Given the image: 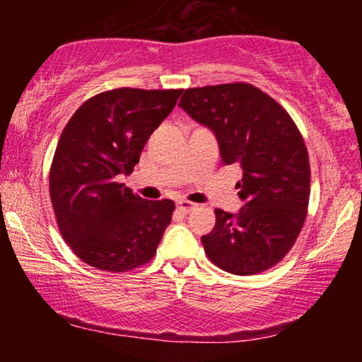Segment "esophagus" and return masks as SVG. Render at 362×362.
I'll list each match as a JSON object with an SVG mask.
<instances>
[{
	"label": "esophagus",
	"mask_w": 362,
	"mask_h": 362,
	"mask_svg": "<svg viewBox=\"0 0 362 362\" xmlns=\"http://www.w3.org/2000/svg\"><path fill=\"white\" fill-rule=\"evenodd\" d=\"M176 206H177V209H180L181 212H185V214H187V212H191L192 209H196V204H194V202L186 201V199L177 201V202H176Z\"/></svg>",
	"instance_id": "34e87169"
}]
</instances>
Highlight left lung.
<instances>
[{
    "mask_svg": "<svg viewBox=\"0 0 362 362\" xmlns=\"http://www.w3.org/2000/svg\"><path fill=\"white\" fill-rule=\"evenodd\" d=\"M180 107L219 143L224 165L242 168L244 202L216 209V226L201 237L212 264L234 275L274 267L293 247L310 199L308 151L288 113L249 83L187 88Z\"/></svg>",
    "mask_w": 362,
    "mask_h": 362,
    "instance_id": "left-lung-1",
    "label": "left lung"
}]
</instances>
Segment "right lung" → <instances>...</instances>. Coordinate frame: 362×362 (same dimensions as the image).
Listing matches in <instances>:
<instances>
[{
  "mask_svg": "<svg viewBox=\"0 0 362 362\" xmlns=\"http://www.w3.org/2000/svg\"><path fill=\"white\" fill-rule=\"evenodd\" d=\"M182 90L115 88L83 102L64 128L49 189L59 229L78 259L127 272L150 262L175 202L148 201L123 182Z\"/></svg>",
  "mask_w": 362,
  "mask_h": 362,
  "instance_id": "right-lung-1",
  "label": "right lung"
}]
</instances>
